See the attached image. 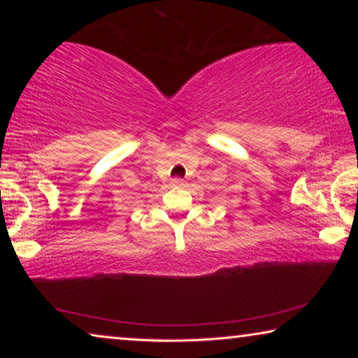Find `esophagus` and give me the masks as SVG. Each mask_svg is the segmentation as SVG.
<instances>
[{
    "label": "esophagus",
    "mask_w": 358,
    "mask_h": 358,
    "mask_svg": "<svg viewBox=\"0 0 358 358\" xmlns=\"http://www.w3.org/2000/svg\"><path fill=\"white\" fill-rule=\"evenodd\" d=\"M171 185L172 186H181V185H183V180L178 178V177H175V178L171 180Z\"/></svg>",
    "instance_id": "1"
}]
</instances>
